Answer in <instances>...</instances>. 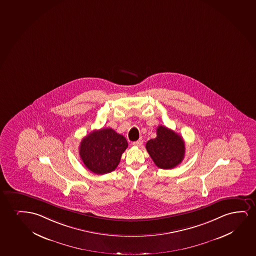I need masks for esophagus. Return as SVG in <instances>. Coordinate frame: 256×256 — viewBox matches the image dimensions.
Wrapping results in <instances>:
<instances>
[{
	"mask_svg": "<svg viewBox=\"0 0 256 256\" xmlns=\"http://www.w3.org/2000/svg\"><path fill=\"white\" fill-rule=\"evenodd\" d=\"M143 140L142 138H140L138 140H136V142H133L134 146H140L142 145Z\"/></svg>",
	"mask_w": 256,
	"mask_h": 256,
	"instance_id": "1",
	"label": "esophagus"
}]
</instances>
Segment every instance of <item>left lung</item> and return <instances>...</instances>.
Returning a JSON list of instances; mask_svg holds the SVG:
<instances>
[{"mask_svg":"<svg viewBox=\"0 0 256 256\" xmlns=\"http://www.w3.org/2000/svg\"><path fill=\"white\" fill-rule=\"evenodd\" d=\"M157 136L146 143L156 166L162 170H171L182 162L185 156V143L182 137L166 126H158Z\"/></svg>","mask_w":256,"mask_h":256,"instance_id":"obj_1","label":"left lung"}]
</instances>
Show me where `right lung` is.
<instances>
[{"instance_id": "1", "label": "right lung", "mask_w": 256, "mask_h": 256, "mask_svg": "<svg viewBox=\"0 0 256 256\" xmlns=\"http://www.w3.org/2000/svg\"><path fill=\"white\" fill-rule=\"evenodd\" d=\"M126 138L110 128L94 130L80 142L79 153L86 168L105 174L116 168L128 148Z\"/></svg>"}]
</instances>
